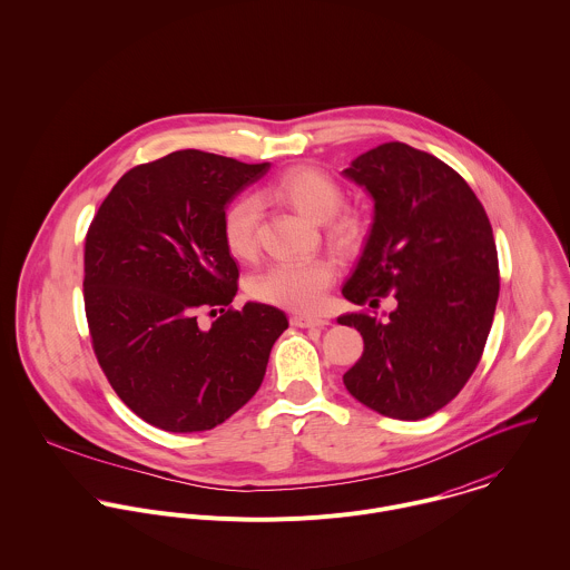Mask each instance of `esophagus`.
Instances as JSON below:
<instances>
[{
    "mask_svg": "<svg viewBox=\"0 0 570 570\" xmlns=\"http://www.w3.org/2000/svg\"><path fill=\"white\" fill-rule=\"evenodd\" d=\"M292 325L301 326V328H312V326L328 325V321L318 318V316H307V314H294L292 316Z\"/></svg>",
    "mask_w": 570,
    "mask_h": 570,
    "instance_id": "obj_1",
    "label": "esophagus"
}]
</instances>
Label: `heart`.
Wrapping results in <instances>:
<instances>
[{
	"label": "heart",
	"mask_w": 570,
	"mask_h": 570,
	"mask_svg": "<svg viewBox=\"0 0 570 570\" xmlns=\"http://www.w3.org/2000/svg\"><path fill=\"white\" fill-rule=\"evenodd\" d=\"M267 195L296 208L312 222L323 224L328 244L353 247L360 239V222L353 213L337 210L344 195L340 184L316 166H294L278 175ZM261 206L254 197L233 199L222 215V237L235 258H252L256 252V228ZM335 281V267L326 258H307L294 263H274L256 272L247 292L254 301L294 312L321 307L325 292Z\"/></svg>",
	"instance_id": "obj_1"
}]
</instances>
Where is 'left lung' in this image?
Masks as SVG:
<instances>
[{
  "label": "left lung",
  "instance_id": "obj_1",
  "mask_svg": "<svg viewBox=\"0 0 570 570\" xmlns=\"http://www.w3.org/2000/svg\"><path fill=\"white\" fill-rule=\"evenodd\" d=\"M344 175L375 199V222L346 301L380 307L340 316L364 337V353L344 373L364 406L416 421L450 404L476 371L500 292L498 252L488 213L468 181L439 158L404 142L380 145Z\"/></svg>",
  "mask_w": 570,
  "mask_h": 570
}]
</instances>
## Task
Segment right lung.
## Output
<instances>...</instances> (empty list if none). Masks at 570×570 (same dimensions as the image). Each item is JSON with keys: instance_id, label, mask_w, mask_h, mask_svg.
<instances>
[{"instance_id": "right-lung-1", "label": "right lung", "mask_w": 570, "mask_h": 570, "mask_svg": "<svg viewBox=\"0 0 570 570\" xmlns=\"http://www.w3.org/2000/svg\"><path fill=\"white\" fill-rule=\"evenodd\" d=\"M267 166L175 151L127 170L89 224L91 348L116 395L166 432L210 430L245 406L287 328L272 305L233 307L239 267L222 237L226 204ZM202 313L220 316L202 327Z\"/></svg>"}]
</instances>
